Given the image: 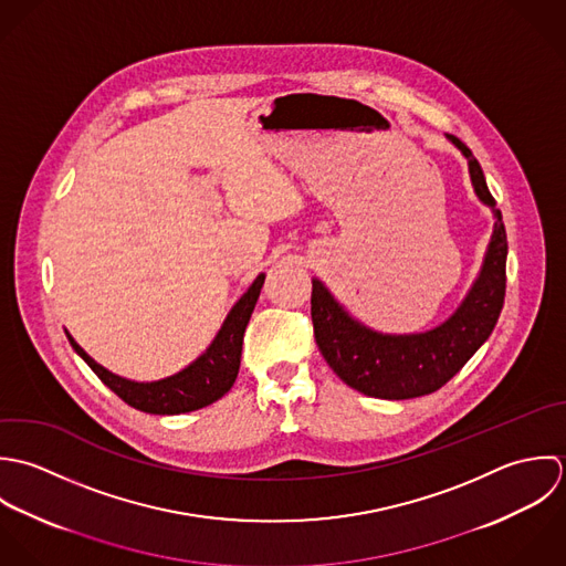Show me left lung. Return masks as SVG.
Instances as JSON below:
<instances>
[{
	"mask_svg": "<svg viewBox=\"0 0 566 566\" xmlns=\"http://www.w3.org/2000/svg\"><path fill=\"white\" fill-rule=\"evenodd\" d=\"M447 139L465 157L476 199L494 214L481 271L451 317L424 333H378L358 322L319 277H313L311 315L319 352L345 385L371 398L409 400L444 387L492 335L503 308L507 260L503 219L472 150L454 135Z\"/></svg>",
	"mask_w": 566,
	"mask_h": 566,
	"instance_id": "8db88e82",
	"label": "left lung"
}]
</instances>
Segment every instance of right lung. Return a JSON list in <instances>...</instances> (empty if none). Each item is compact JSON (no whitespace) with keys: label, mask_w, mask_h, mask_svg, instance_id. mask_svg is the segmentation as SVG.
<instances>
[{"label":"right lung","mask_w":566,"mask_h":566,"mask_svg":"<svg viewBox=\"0 0 566 566\" xmlns=\"http://www.w3.org/2000/svg\"><path fill=\"white\" fill-rule=\"evenodd\" d=\"M262 284L264 273H260L251 282L247 293H242V297L231 306L221 331L206 347V352L181 371L159 380H130L117 376L101 363H96L67 331L65 335L76 354L94 369V374L133 409L155 416H179L197 411L217 402L231 389L240 369L244 328L251 319Z\"/></svg>","instance_id":"right-lung-1"}]
</instances>
